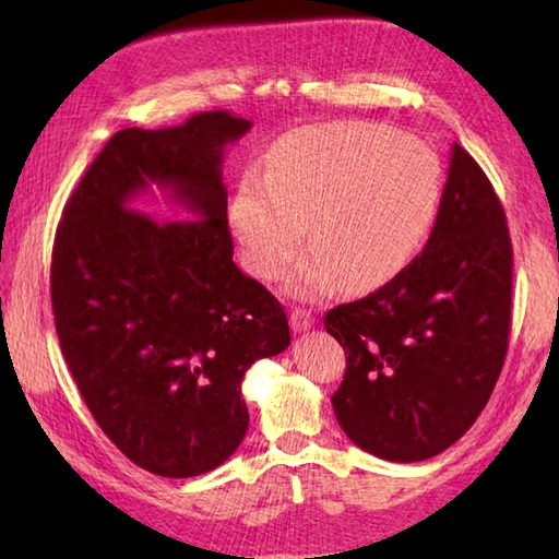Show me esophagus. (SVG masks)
I'll return each instance as SVG.
<instances>
[{
    "label": "esophagus",
    "mask_w": 559,
    "mask_h": 559,
    "mask_svg": "<svg viewBox=\"0 0 559 559\" xmlns=\"http://www.w3.org/2000/svg\"><path fill=\"white\" fill-rule=\"evenodd\" d=\"M290 326L295 331H307L310 326H314V314L310 310H305V307H295L290 312Z\"/></svg>",
    "instance_id": "34e87169"
}]
</instances>
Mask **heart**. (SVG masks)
Returning a JSON list of instances; mask_svg holds the SVG:
<instances>
[{
  "mask_svg": "<svg viewBox=\"0 0 559 559\" xmlns=\"http://www.w3.org/2000/svg\"><path fill=\"white\" fill-rule=\"evenodd\" d=\"M442 199L437 153L372 122H334L283 134L266 175L247 173L230 201L245 266L273 281L307 237L288 293L314 300L341 283L372 290L408 264Z\"/></svg>",
  "mask_w": 559,
  "mask_h": 559,
  "instance_id": "b5f03b06",
  "label": "heart"
}]
</instances>
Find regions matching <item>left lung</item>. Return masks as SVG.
Returning <instances> with one entry per match:
<instances>
[{
    "mask_svg": "<svg viewBox=\"0 0 559 559\" xmlns=\"http://www.w3.org/2000/svg\"><path fill=\"white\" fill-rule=\"evenodd\" d=\"M512 266L500 199L471 153L454 144L423 252L379 290L324 317L346 350L331 403L353 444L411 463L466 435L504 365Z\"/></svg>",
    "mask_w": 559,
    "mask_h": 559,
    "instance_id": "8db88e82",
    "label": "left lung"
}]
</instances>
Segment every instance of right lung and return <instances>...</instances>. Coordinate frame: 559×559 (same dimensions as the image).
<instances>
[{"mask_svg": "<svg viewBox=\"0 0 559 559\" xmlns=\"http://www.w3.org/2000/svg\"><path fill=\"white\" fill-rule=\"evenodd\" d=\"M249 127L213 110L122 129L57 225L50 298L69 372L115 447L163 478L201 476L240 447L245 372L290 343L283 305L233 261L221 168ZM151 183L180 222L133 209Z\"/></svg>", "mask_w": 559, "mask_h": 559, "instance_id": "obj_1", "label": "right lung"}]
</instances>
